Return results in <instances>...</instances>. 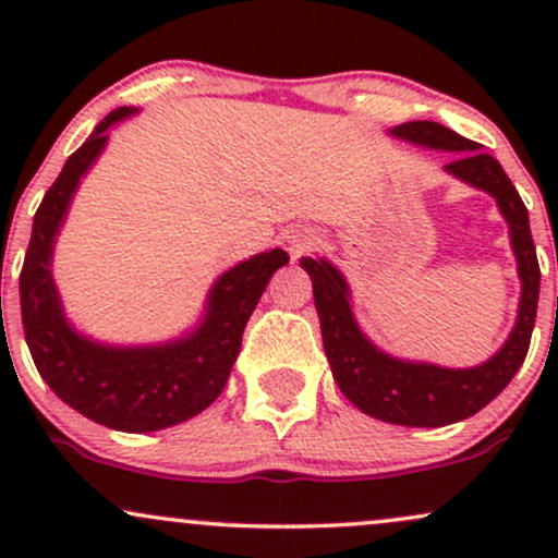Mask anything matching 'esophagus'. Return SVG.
Masks as SVG:
<instances>
[{"instance_id": "34e87169", "label": "esophagus", "mask_w": 558, "mask_h": 558, "mask_svg": "<svg viewBox=\"0 0 558 558\" xmlns=\"http://www.w3.org/2000/svg\"><path fill=\"white\" fill-rule=\"evenodd\" d=\"M315 241L317 235L306 228H288L283 230V235H280V243H283V248L293 259L301 257L304 252H310V248L315 246Z\"/></svg>"}]
</instances>
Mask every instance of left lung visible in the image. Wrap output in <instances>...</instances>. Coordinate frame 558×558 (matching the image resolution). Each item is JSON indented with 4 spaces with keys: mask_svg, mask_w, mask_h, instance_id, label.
<instances>
[{
    "mask_svg": "<svg viewBox=\"0 0 558 558\" xmlns=\"http://www.w3.org/2000/svg\"><path fill=\"white\" fill-rule=\"evenodd\" d=\"M390 136L422 149L457 155L444 170L457 181L493 196L498 213L509 226L511 254L520 275L517 319L501 349L475 367H440L433 362L403 360L383 351L354 315L351 288L345 275L325 257H301L299 265L312 278V293L323 330L325 356L341 393L369 417L403 427H444L462 422L488 407L522 367L535 328L541 267L530 235L527 207L511 185L498 159L475 141L459 136L451 128L412 120L390 128Z\"/></svg>",
    "mask_w": 558,
    "mask_h": 558,
    "instance_id": "1",
    "label": "left lung"
}]
</instances>
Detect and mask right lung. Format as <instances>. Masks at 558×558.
<instances>
[{
  "label": "right lung",
  "mask_w": 558,
  "mask_h": 558,
  "mask_svg": "<svg viewBox=\"0 0 558 558\" xmlns=\"http://www.w3.org/2000/svg\"><path fill=\"white\" fill-rule=\"evenodd\" d=\"M136 112L120 107L107 114L44 196L21 272V312L38 375L68 407L112 430L155 433L196 417L222 393L243 328L275 270L288 265V254L270 248L222 272L194 328L170 341L107 343L75 328L52 275L54 243L75 191L110 141V128Z\"/></svg>",
  "instance_id": "right-lung-1"
}]
</instances>
